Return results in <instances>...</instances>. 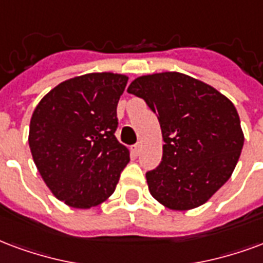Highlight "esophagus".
Masks as SVG:
<instances>
[{"label":"esophagus","instance_id":"obj_1","mask_svg":"<svg viewBox=\"0 0 263 263\" xmlns=\"http://www.w3.org/2000/svg\"><path fill=\"white\" fill-rule=\"evenodd\" d=\"M131 151H132V153L135 155V156H138V155H139L142 151V143H135V145L131 147Z\"/></svg>","mask_w":263,"mask_h":263}]
</instances>
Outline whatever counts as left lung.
Segmentation results:
<instances>
[{
    "label": "left lung",
    "mask_w": 263,
    "mask_h": 263,
    "mask_svg": "<svg viewBox=\"0 0 263 263\" xmlns=\"http://www.w3.org/2000/svg\"><path fill=\"white\" fill-rule=\"evenodd\" d=\"M128 93L143 99L160 122L163 157L146 173L152 196L173 211L203 205L240 159L244 134L234 104L180 72L137 78Z\"/></svg>",
    "instance_id": "8db88e82"
}]
</instances>
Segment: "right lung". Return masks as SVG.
Returning <instances> with one entry per match:
<instances>
[{
  "label": "right lung",
  "mask_w": 263,
  "mask_h": 263,
  "mask_svg": "<svg viewBox=\"0 0 263 263\" xmlns=\"http://www.w3.org/2000/svg\"><path fill=\"white\" fill-rule=\"evenodd\" d=\"M128 77L86 73L60 83L33 111L29 146L40 176L60 201L100 205L116 190L129 151L117 141V104Z\"/></svg>",
  "instance_id": "1"
}]
</instances>
